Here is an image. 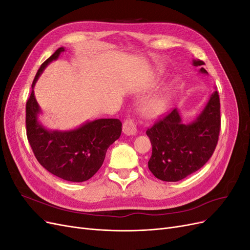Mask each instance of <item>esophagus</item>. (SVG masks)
<instances>
[{"instance_id":"esophagus-1","label":"esophagus","mask_w":250,"mask_h":250,"mask_svg":"<svg viewBox=\"0 0 250 250\" xmlns=\"http://www.w3.org/2000/svg\"><path fill=\"white\" fill-rule=\"evenodd\" d=\"M123 132L126 135H133L137 133V125L134 123V120L131 118H127L123 123Z\"/></svg>"}]
</instances>
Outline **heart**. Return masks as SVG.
I'll return each instance as SVG.
<instances>
[{
  "instance_id": "obj_1",
  "label": "heart",
  "mask_w": 250,
  "mask_h": 250,
  "mask_svg": "<svg viewBox=\"0 0 250 250\" xmlns=\"http://www.w3.org/2000/svg\"><path fill=\"white\" fill-rule=\"evenodd\" d=\"M168 105V97L166 95L156 96L149 100L145 106H144V112L149 117L160 116L165 111Z\"/></svg>"
}]
</instances>
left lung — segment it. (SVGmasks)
I'll return each instance as SVG.
<instances>
[{
  "label": "left lung",
  "mask_w": 250,
  "mask_h": 250,
  "mask_svg": "<svg viewBox=\"0 0 250 250\" xmlns=\"http://www.w3.org/2000/svg\"><path fill=\"white\" fill-rule=\"evenodd\" d=\"M195 66L203 65L194 60ZM202 73H208L201 67ZM221 128L220 99L217 90L193 123L183 124L176 108L156 120L146 133L152 145L148 168L163 181H178L191 175L213 155Z\"/></svg>",
  "instance_id": "obj_1"
}]
</instances>
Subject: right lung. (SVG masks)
Segmentation results:
<instances>
[{
	"label": "right lung",
	"instance_id": "obj_1",
	"mask_svg": "<svg viewBox=\"0 0 250 250\" xmlns=\"http://www.w3.org/2000/svg\"><path fill=\"white\" fill-rule=\"evenodd\" d=\"M63 48L57 49L37 71L32 88L40 75ZM40 106L33 90L26 103V130L36 160L53 175L73 183L93 177L101 168L105 154L122 132L118 119H99L71 131H49L37 122Z\"/></svg>",
	"mask_w": 250,
	"mask_h": 250
}]
</instances>
